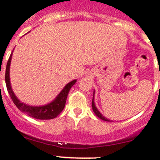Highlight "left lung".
I'll return each instance as SVG.
<instances>
[{
  "label": "left lung",
  "instance_id": "1",
  "mask_svg": "<svg viewBox=\"0 0 160 160\" xmlns=\"http://www.w3.org/2000/svg\"><path fill=\"white\" fill-rule=\"evenodd\" d=\"M92 109L93 111H94V114L96 115V116H98V118H100L101 119H102V120H104V121H107V122H111V120L108 119H107V118H105V116H103V115L102 114V113L98 111V109L97 108V107H96L95 104H94V93H93V99H92Z\"/></svg>",
  "mask_w": 160,
  "mask_h": 160
}]
</instances>
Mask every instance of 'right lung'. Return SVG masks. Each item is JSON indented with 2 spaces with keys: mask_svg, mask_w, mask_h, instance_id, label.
<instances>
[{
  "mask_svg": "<svg viewBox=\"0 0 160 160\" xmlns=\"http://www.w3.org/2000/svg\"><path fill=\"white\" fill-rule=\"evenodd\" d=\"M12 53H13V51H12L10 57H9L8 61L7 63V66H6L5 83L9 95H10L12 100L13 101L14 104L16 105L17 108L21 112H25L28 116H30V117L35 118V119H51L58 116L60 114V112L62 111L63 108H65L69 90L75 84L77 80H73L71 82H69V83H68L63 88L61 92L50 103L44 105H40V106H33V105H27V104L24 103V102H22L16 97L14 91H12V86H11L10 75H9V73H10V65L11 61H12Z\"/></svg>",
  "mask_w": 160,
  "mask_h": 160,
  "instance_id": "obj_1",
  "label": "right lung"
}]
</instances>
